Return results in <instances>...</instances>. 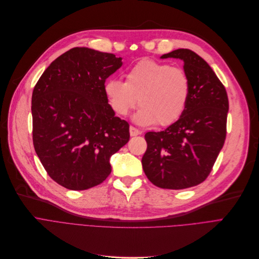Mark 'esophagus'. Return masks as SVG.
Here are the masks:
<instances>
[{
    "label": "esophagus",
    "mask_w": 259,
    "mask_h": 259,
    "mask_svg": "<svg viewBox=\"0 0 259 259\" xmlns=\"http://www.w3.org/2000/svg\"><path fill=\"white\" fill-rule=\"evenodd\" d=\"M140 134H141V132H140L138 128L134 127V126H131V127H130V135H131L132 137L138 136V135H140Z\"/></svg>",
    "instance_id": "34e87169"
}]
</instances>
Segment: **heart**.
<instances>
[{
	"label": "heart",
	"mask_w": 259,
	"mask_h": 259,
	"mask_svg": "<svg viewBox=\"0 0 259 259\" xmlns=\"http://www.w3.org/2000/svg\"><path fill=\"white\" fill-rule=\"evenodd\" d=\"M103 91L116 115L126 116L138 99L140 108L135 120L139 124L168 126L186 109L191 83L184 69L145 58L126 71L124 82L109 79Z\"/></svg>",
	"instance_id": "b5f03b06"
}]
</instances>
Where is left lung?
<instances>
[{"instance_id":"obj_1","label":"left lung","mask_w":259,"mask_h":259,"mask_svg":"<svg viewBox=\"0 0 259 259\" xmlns=\"http://www.w3.org/2000/svg\"><path fill=\"white\" fill-rule=\"evenodd\" d=\"M183 61L191 94L182 116L161 132L145 134L143 170L156 187L182 190L210 175L227 136L229 99L224 84L205 61L179 48L161 56Z\"/></svg>"}]
</instances>
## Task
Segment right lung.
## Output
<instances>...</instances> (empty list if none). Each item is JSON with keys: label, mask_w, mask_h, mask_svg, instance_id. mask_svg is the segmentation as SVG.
<instances>
[{"label": "right lung", "mask_w": 259, "mask_h": 259, "mask_svg": "<svg viewBox=\"0 0 259 259\" xmlns=\"http://www.w3.org/2000/svg\"><path fill=\"white\" fill-rule=\"evenodd\" d=\"M121 65L113 54L75 47L57 58L34 86V151L49 177L68 190L102 183L112 171L110 156L130 140L128 123L115 116L103 91Z\"/></svg>", "instance_id": "1"}]
</instances>
